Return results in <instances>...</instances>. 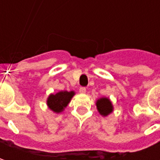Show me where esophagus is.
<instances>
[{
    "instance_id": "esophagus-1",
    "label": "esophagus",
    "mask_w": 160,
    "mask_h": 160,
    "mask_svg": "<svg viewBox=\"0 0 160 160\" xmlns=\"http://www.w3.org/2000/svg\"><path fill=\"white\" fill-rule=\"evenodd\" d=\"M79 92H80L81 93H85V92H86V88H85V87H80Z\"/></svg>"
}]
</instances>
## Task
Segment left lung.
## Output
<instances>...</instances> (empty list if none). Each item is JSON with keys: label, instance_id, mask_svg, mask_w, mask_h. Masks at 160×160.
<instances>
[{"label": "left lung", "instance_id": "obj_1", "mask_svg": "<svg viewBox=\"0 0 160 160\" xmlns=\"http://www.w3.org/2000/svg\"><path fill=\"white\" fill-rule=\"evenodd\" d=\"M96 106L99 113L103 117H107L108 115H109L113 111V106L110 100L105 97L99 99L96 102Z\"/></svg>", "mask_w": 160, "mask_h": 160}]
</instances>
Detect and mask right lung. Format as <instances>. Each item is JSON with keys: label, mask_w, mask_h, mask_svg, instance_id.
I'll return each mask as SVG.
<instances>
[{"label": "right lung", "mask_w": 160, "mask_h": 160, "mask_svg": "<svg viewBox=\"0 0 160 160\" xmlns=\"http://www.w3.org/2000/svg\"><path fill=\"white\" fill-rule=\"evenodd\" d=\"M75 95V92L60 91L56 94H51L47 99V105L55 113H60L71 101L72 97Z\"/></svg>", "instance_id": "1"}]
</instances>
